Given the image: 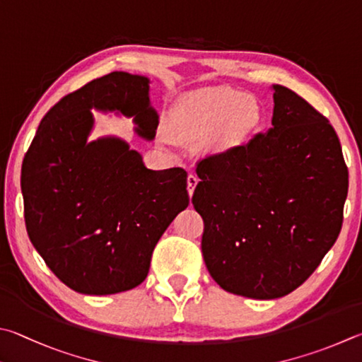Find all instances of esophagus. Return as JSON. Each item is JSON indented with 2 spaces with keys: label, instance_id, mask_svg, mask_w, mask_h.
Segmentation results:
<instances>
[{
  "label": "esophagus",
  "instance_id": "obj_1",
  "mask_svg": "<svg viewBox=\"0 0 362 362\" xmlns=\"http://www.w3.org/2000/svg\"><path fill=\"white\" fill-rule=\"evenodd\" d=\"M198 182H199V179H198V177H196L194 174H189V175H188V179H187V189H188V194H189V196H193L194 188H196V185H198Z\"/></svg>",
  "mask_w": 362,
  "mask_h": 362
}]
</instances>
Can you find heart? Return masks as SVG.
Here are the masks:
<instances>
[{"mask_svg": "<svg viewBox=\"0 0 362 362\" xmlns=\"http://www.w3.org/2000/svg\"><path fill=\"white\" fill-rule=\"evenodd\" d=\"M258 110L255 104L240 100L238 91L214 88L193 93L177 104L174 110V131L187 139L214 133V146L229 147L240 142L256 123Z\"/></svg>", "mask_w": 362, "mask_h": 362, "instance_id": "1", "label": "heart"}]
</instances>
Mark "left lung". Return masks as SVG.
I'll return each instance as SVG.
<instances>
[{
    "mask_svg": "<svg viewBox=\"0 0 362 362\" xmlns=\"http://www.w3.org/2000/svg\"><path fill=\"white\" fill-rule=\"evenodd\" d=\"M272 128L198 163L192 198L202 256L223 290L277 299L310 277L337 240L348 169L329 120L272 85Z\"/></svg>",
    "mask_w": 362,
    "mask_h": 362,
    "instance_id": "left-lung-1",
    "label": "left lung"
}]
</instances>
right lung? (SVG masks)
I'll return each instance as SVG.
<instances>
[{"mask_svg": "<svg viewBox=\"0 0 362 362\" xmlns=\"http://www.w3.org/2000/svg\"><path fill=\"white\" fill-rule=\"evenodd\" d=\"M150 81L115 71L62 98L36 131L22 164L31 244L71 290L115 294L146 280L153 248L189 204L182 168L147 169L118 137L88 142L91 109L133 117L153 139L158 114Z\"/></svg>", "mask_w": 362, "mask_h": 362, "instance_id": "obj_1", "label": "right lung"}]
</instances>
